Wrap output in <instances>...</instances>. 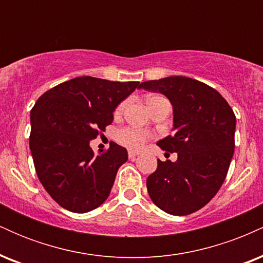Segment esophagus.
<instances>
[{
    "instance_id": "obj_1",
    "label": "esophagus",
    "mask_w": 263,
    "mask_h": 263,
    "mask_svg": "<svg viewBox=\"0 0 263 263\" xmlns=\"http://www.w3.org/2000/svg\"><path fill=\"white\" fill-rule=\"evenodd\" d=\"M137 156H138V151H134V149L128 151V157H129V159H132V161H134Z\"/></svg>"
}]
</instances>
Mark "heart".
<instances>
[{"label":"heart","instance_id":"1","mask_svg":"<svg viewBox=\"0 0 263 263\" xmlns=\"http://www.w3.org/2000/svg\"><path fill=\"white\" fill-rule=\"evenodd\" d=\"M126 106V101L121 102L116 108V112L120 114ZM148 137V134L142 129L138 128H132V127H126L121 128L116 134V138L120 143L125 144V146L131 147V148H140L142 144L144 143Z\"/></svg>","mask_w":263,"mask_h":263}]
</instances>
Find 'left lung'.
<instances>
[{
	"mask_svg": "<svg viewBox=\"0 0 263 263\" xmlns=\"http://www.w3.org/2000/svg\"><path fill=\"white\" fill-rule=\"evenodd\" d=\"M140 89L171 101L176 134L157 144L178 155L176 162L157 161L147 178L148 194L165 213L189 215L209 203L224 183L234 156L236 117L215 89L192 78L144 81Z\"/></svg>",
	"mask_w": 263,
	"mask_h": 263,
	"instance_id": "obj_1",
	"label": "left lung"
}]
</instances>
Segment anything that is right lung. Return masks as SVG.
<instances>
[{"mask_svg":"<svg viewBox=\"0 0 263 263\" xmlns=\"http://www.w3.org/2000/svg\"><path fill=\"white\" fill-rule=\"evenodd\" d=\"M138 81L79 77L45 91L31 111L29 148L48 194L64 209L87 213L106 200L127 151L111 142L96 156L90 141L114 120V111Z\"/></svg>","mask_w":263,"mask_h":263,"instance_id":"obj_1","label":"right lung"}]
</instances>
